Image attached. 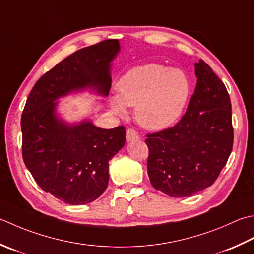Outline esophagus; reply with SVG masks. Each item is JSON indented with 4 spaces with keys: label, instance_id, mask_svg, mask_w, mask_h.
<instances>
[{
    "label": "esophagus",
    "instance_id": "esophagus-1",
    "mask_svg": "<svg viewBox=\"0 0 254 254\" xmlns=\"http://www.w3.org/2000/svg\"><path fill=\"white\" fill-rule=\"evenodd\" d=\"M138 138V134L137 132L134 130V128H127V141L131 142Z\"/></svg>",
    "mask_w": 254,
    "mask_h": 254
}]
</instances>
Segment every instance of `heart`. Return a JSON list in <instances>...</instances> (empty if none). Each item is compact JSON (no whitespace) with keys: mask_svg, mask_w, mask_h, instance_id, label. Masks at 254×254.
Instances as JSON below:
<instances>
[{"mask_svg":"<svg viewBox=\"0 0 254 254\" xmlns=\"http://www.w3.org/2000/svg\"><path fill=\"white\" fill-rule=\"evenodd\" d=\"M190 83L180 69L147 64L132 68L119 80L112 107L119 114L124 106L135 107V118L143 127L162 130L180 117L187 100Z\"/></svg>","mask_w":254,"mask_h":254,"instance_id":"1","label":"heart"}]
</instances>
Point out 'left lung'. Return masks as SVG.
<instances>
[{
    "label": "left lung",
    "instance_id": "obj_1",
    "mask_svg": "<svg viewBox=\"0 0 254 254\" xmlns=\"http://www.w3.org/2000/svg\"><path fill=\"white\" fill-rule=\"evenodd\" d=\"M197 83L175 126L146 134L152 186L171 197L192 196L211 186L233 145L231 101L208 64H195Z\"/></svg>",
    "mask_w": 254,
    "mask_h": 254
}]
</instances>
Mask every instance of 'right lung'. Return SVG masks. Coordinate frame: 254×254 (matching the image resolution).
<instances>
[{"label": "right lung", "instance_id": "obj_1", "mask_svg": "<svg viewBox=\"0 0 254 254\" xmlns=\"http://www.w3.org/2000/svg\"><path fill=\"white\" fill-rule=\"evenodd\" d=\"M119 51L118 39H107L69 55L38 79L24 107L25 165L44 191L69 205L89 203L106 190L109 161L124 146L126 127L69 126L55 113V100L84 88L108 96L110 63Z\"/></svg>", "mask_w": 254, "mask_h": 254}]
</instances>
